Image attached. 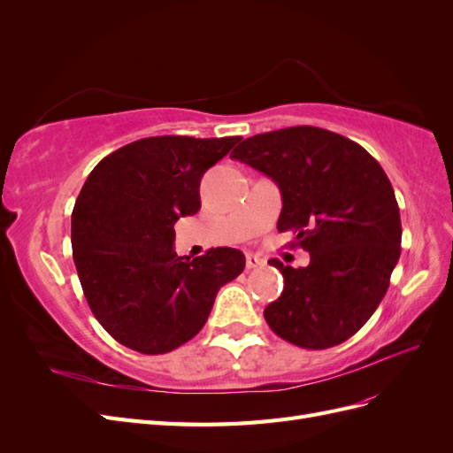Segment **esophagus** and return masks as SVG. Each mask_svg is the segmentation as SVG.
Instances as JSON below:
<instances>
[{"label": "esophagus", "instance_id": "34e87169", "mask_svg": "<svg viewBox=\"0 0 453 453\" xmlns=\"http://www.w3.org/2000/svg\"><path fill=\"white\" fill-rule=\"evenodd\" d=\"M263 265H265V260L255 257V255H248V258H245V268H248V270H253V268L263 266Z\"/></svg>", "mask_w": 453, "mask_h": 453}]
</instances>
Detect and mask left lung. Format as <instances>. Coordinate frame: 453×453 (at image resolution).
<instances>
[{"instance_id":"8db88e82","label":"left lung","mask_w":453,"mask_h":453,"mask_svg":"<svg viewBox=\"0 0 453 453\" xmlns=\"http://www.w3.org/2000/svg\"><path fill=\"white\" fill-rule=\"evenodd\" d=\"M234 160L266 173L281 190L278 230L310 253L285 266L281 296L265 319L280 338L326 349L353 336L380 306L401 257V213L378 160L344 135L291 127L243 140Z\"/></svg>"}]
</instances>
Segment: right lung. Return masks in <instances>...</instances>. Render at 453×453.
Wrapping results in <instances>:
<instances>
[{
  "mask_svg": "<svg viewBox=\"0 0 453 453\" xmlns=\"http://www.w3.org/2000/svg\"><path fill=\"white\" fill-rule=\"evenodd\" d=\"M242 138L155 135L117 149L87 177L72 213V248L87 303L119 344L168 353L208 321L217 291L245 257L173 251V225L200 210V180Z\"/></svg>",
  "mask_w": 453,
  "mask_h": 453,
  "instance_id": "right-lung-1",
  "label": "right lung"
}]
</instances>
